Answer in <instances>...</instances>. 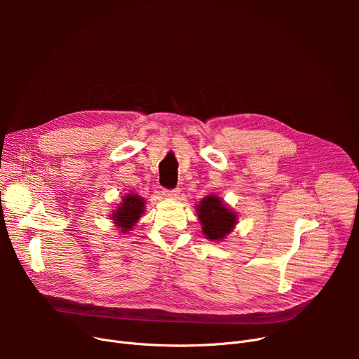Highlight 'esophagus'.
<instances>
[{"label":"esophagus","instance_id":"obj_1","mask_svg":"<svg viewBox=\"0 0 359 359\" xmlns=\"http://www.w3.org/2000/svg\"><path fill=\"white\" fill-rule=\"evenodd\" d=\"M180 194L179 189H163V195L165 198H177Z\"/></svg>","mask_w":359,"mask_h":359}]
</instances>
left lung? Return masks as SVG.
I'll list each match as a JSON object with an SVG mask.
<instances>
[{"instance_id":"obj_1","label":"left lung","mask_w":359,"mask_h":359,"mask_svg":"<svg viewBox=\"0 0 359 359\" xmlns=\"http://www.w3.org/2000/svg\"><path fill=\"white\" fill-rule=\"evenodd\" d=\"M202 231L206 238L222 240L227 236L237 222V217L218 196H206L201 201L196 208Z\"/></svg>"}]
</instances>
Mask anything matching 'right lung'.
<instances>
[{
	"mask_svg": "<svg viewBox=\"0 0 359 359\" xmlns=\"http://www.w3.org/2000/svg\"><path fill=\"white\" fill-rule=\"evenodd\" d=\"M142 212H144V201L141 199V196L135 194L132 195L129 194L123 198L119 208L113 212L111 219L116 222V225L119 227V230H122V233H126L129 231V229H132V225L138 221Z\"/></svg>",
	"mask_w": 359,
	"mask_h": 359,
	"instance_id": "add662e5",
	"label": "right lung"
}]
</instances>
